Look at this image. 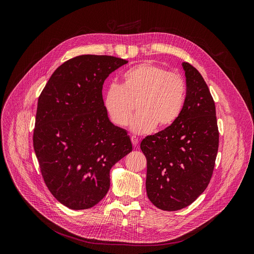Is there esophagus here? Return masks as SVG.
<instances>
[{
  "instance_id": "obj_1",
  "label": "esophagus",
  "mask_w": 254,
  "mask_h": 254,
  "mask_svg": "<svg viewBox=\"0 0 254 254\" xmlns=\"http://www.w3.org/2000/svg\"><path fill=\"white\" fill-rule=\"evenodd\" d=\"M130 139H131V142H132V144H133V147H137V144H138V138L135 137V136H131Z\"/></svg>"
}]
</instances>
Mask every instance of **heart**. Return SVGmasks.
Here are the masks:
<instances>
[{
  "label": "heart",
  "instance_id": "b5f03b06",
  "mask_svg": "<svg viewBox=\"0 0 254 254\" xmlns=\"http://www.w3.org/2000/svg\"><path fill=\"white\" fill-rule=\"evenodd\" d=\"M122 78V85L112 84L104 95V108L114 125L127 126L134 107L138 113L130 128L138 134L155 127L167 128L179 118L185 103L186 84L177 72L143 62L127 69Z\"/></svg>",
  "mask_w": 254,
  "mask_h": 254
}]
</instances>
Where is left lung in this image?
I'll return each mask as SVG.
<instances>
[{
	"label": "left lung",
	"instance_id": "8db88e82",
	"mask_svg": "<svg viewBox=\"0 0 254 254\" xmlns=\"http://www.w3.org/2000/svg\"><path fill=\"white\" fill-rule=\"evenodd\" d=\"M187 92L183 110L167 128L144 137L146 188L150 201L164 211L192 204L207 188L219 147L214 99L200 72L183 63Z\"/></svg>",
	"mask_w": 254,
	"mask_h": 254
}]
</instances>
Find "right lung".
Listing matches in <instances>:
<instances>
[{
	"label": "right lung",
	"mask_w": 254,
	"mask_h": 254,
	"mask_svg": "<svg viewBox=\"0 0 254 254\" xmlns=\"http://www.w3.org/2000/svg\"><path fill=\"white\" fill-rule=\"evenodd\" d=\"M127 60L79 55L61 64L37 104L33 147L51 194L73 210L104 198L112 167L132 151L126 129L108 120L102 85Z\"/></svg>",
	"instance_id": "add662e5"
}]
</instances>
